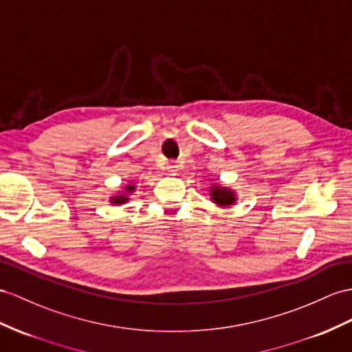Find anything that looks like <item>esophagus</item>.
Instances as JSON below:
<instances>
[{
  "label": "esophagus",
  "instance_id": "esophagus-1",
  "mask_svg": "<svg viewBox=\"0 0 352 352\" xmlns=\"http://www.w3.org/2000/svg\"><path fill=\"white\" fill-rule=\"evenodd\" d=\"M179 170H181V166L177 164V162H170L168 164V171L171 175H177Z\"/></svg>",
  "mask_w": 352,
  "mask_h": 352
}]
</instances>
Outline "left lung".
Instances as JSON below:
<instances>
[{
	"label": "left lung",
	"instance_id": "obj_1",
	"mask_svg": "<svg viewBox=\"0 0 352 352\" xmlns=\"http://www.w3.org/2000/svg\"><path fill=\"white\" fill-rule=\"evenodd\" d=\"M209 195L212 203L218 208H231L237 201V194L228 186H221L219 184H212L209 186Z\"/></svg>",
	"mask_w": 352,
	"mask_h": 352
}]
</instances>
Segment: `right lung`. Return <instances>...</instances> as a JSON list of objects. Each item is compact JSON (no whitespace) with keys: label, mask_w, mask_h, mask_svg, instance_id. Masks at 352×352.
I'll list each match as a JSON object with an SVG mask.
<instances>
[{"label":"right lung","mask_w":352,"mask_h":352,"mask_svg":"<svg viewBox=\"0 0 352 352\" xmlns=\"http://www.w3.org/2000/svg\"><path fill=\"white\" fill-rule=\"evenodd\" d=\"M135 184L134 182H128L122 191H118L116 194H113L109 199V201L113 204V206H121V204H125L128 200H130V197L133 195V192L135 191Z\"/></svg>","instance_id":"obj_1"}]
</instances>
